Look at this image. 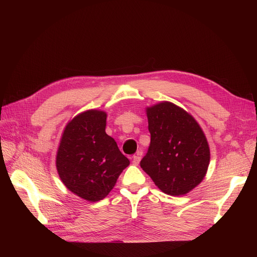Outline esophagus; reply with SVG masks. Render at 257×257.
<instances>
[{"instance_id": "obj_1", "label": "esophagus", "mask_w": 257, "mask_h": 257, "mask_svg": "<svg viewBox=\"0 0 257 257\" xmlns=\"http://www.w3.org/2000/svg\"><path fill=\"white\" fill-rule=\"evenodd\" d=\"M141 159H142L141 153L138 152L136 155H134V157L132 158V163H133V165H138L139 162H141Z\"/></svg>"}]
</instances>
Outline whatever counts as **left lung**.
<instances>
[{"label":"left lung","instance_id":"1","mask_svg":"<svg viewBox=\"0 0 257 257\" xmlns=\"http://www.w3.org/2000/svg\"><path fill=\"white\" fill-rule=\"evenodd\" d=\"M147 116L151 142L141 167L162 192L184 195L203 181L209 166L204 132L190 113L169 102L148 107Z\"/></svg>","mask_w":257,"mask_h":257}]
</instances>
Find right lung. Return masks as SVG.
<instances>
[{
	"label": "right lung",
	"instance_id": "add662e5",
	"mask_svg": "<svg viewBox=\"0 0 257 257\" xmlns=\"http://www.w3.org/2000/svg\"><path fill=\"white\" fill-rule=\"evenodd\" d=\"M105 111L91 109L67 123L57 153V169L66 188L85 200L98 201L113 189L130 161L108 136Z\"/></svg>",
	"mask_w": 257,
	"mask_h": 257
}]
</instances>
